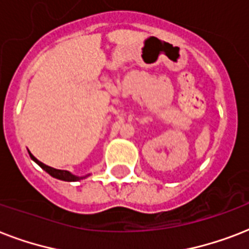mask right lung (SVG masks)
<instances>
[{
    "label": "right lung",
    "instance_id": "obj_1",
    "mask_svg": "<svg viewBox=\"0 0 249 249\" xmlns=\"http://www.w3.org/2000/svg\"><path fill=\"white\" fill-rule=\"evenodd\" d=\"M29 156H31V159L33 160V161H36L38 165L42 168V169L45 170V172H48L52 177L54 178H58V179H62V181H67V182H73V181H79V179H83V178L85 177H77V176H73L72 173H70V172H67V170H60V169H55V168H52V166L46 165V164L41 163V161H38V160L35 158V156L29 152Z\"/></svg>",
    "mask_w": 249,
    "mask_h": 249
}]
</instances>
